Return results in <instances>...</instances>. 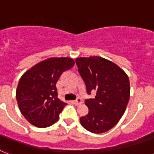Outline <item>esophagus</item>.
<instances>
[{"mask_svg": "<svg viewBox=\"0 0 154 154\" xmlns=\"http://www.w3.org/2000/svg\"><path fill=\"white\" fill-rule=\"evenodd\" d=\"M73 103H74L75 105H80V104L82 103V100L81 98H77L76 100L73 101Z\"/></svg>", "mask_w": 154, "mask_h": 154, "instance_id": "34e87169", "label": "esophagus"}]
</instances>
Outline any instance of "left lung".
<instances>
[{
    "instance_id": "left-lung-1",
    "label": "left lung",
    "mask_w": 154,
    "mask_h": 154,
    "mask_svg": "<svg viewBox=\"0 0 154 154\" xmlns=\"http://www.w3.org/2000/svg\"><path fill=\"white\" fill-rule=\"evenodd\" d=\"M76 64L86 85L88 113L80 118L81 124L94 134L104 133L115 127L124 114L130 99L128 76L116 63L99 56L76 58Z\"/></svg>"
}]
</instances>
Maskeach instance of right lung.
I'll list each match as a JSON object with an SVG mask.
<instances>
[{"mask_svg":"<svg viewBox=\"0 0 154 154\" xmlns=\"http://www.w3.org/2000/svg\"><path fill=\"white\" fill-rule=\"evenodd\" d=\"M71 57H49L22 75L16 91L21 114L28 122L44 128L55 123L66 103L57 98L56 83L63 72L74 66Z\"/></svg>","mask_w":154,"mask_h":154,"instance_id":"right-lung-1","label":"right lung"}]
</instances>
